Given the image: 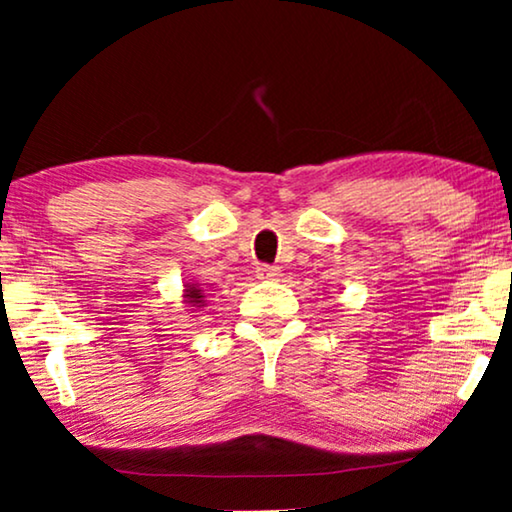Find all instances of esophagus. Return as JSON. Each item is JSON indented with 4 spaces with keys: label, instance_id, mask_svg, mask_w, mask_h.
<instances>
[{
    "label": "esophagus",
    "instance_id": "1",
    "mask_svg": "<svg viewBox=\"0 0 512 512\" xmlns=\"http://www.w3.org/2000/svg\"><path fill=\"white\" fill-rule=\"evenodd\" d=\"M256 277L261 282H272V279L279 277V268H275V265H261V268H256Z\"/></svg>",
    "mask_w": 512,
    "mask_h": 512
}]
</instances>
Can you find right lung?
I'll return each instance as SVG.
<instances>
[{
    "instance_id": "1",
    "label": "right lung",
    "mask_w": 512,
    "mask_h": 512,
    "mask_svg": "<svg viewBox=\"0 0 512 512\" xmlns=\"http://www.w3.org/2000/svg\"><path fill=\"white\" fill-rule=\"evenodd\" d=\"M184 303L191 307V310H200V307H205V293H202V289H198V286L195 284H186V289H184Z\"/></svg>"
}]
</instances>
